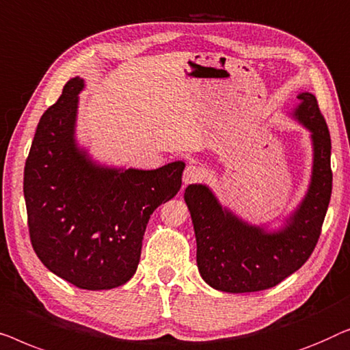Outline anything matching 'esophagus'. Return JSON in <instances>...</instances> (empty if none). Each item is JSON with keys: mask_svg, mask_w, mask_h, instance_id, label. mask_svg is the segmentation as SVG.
<instances>
[{"mask_svg": "<svg viewBox=\"0 0 350 350\" xmlns=\"http://www.w3.org/2000/svg\"><path fill=\"white\" fill-rule=\"evenodd\" d=\"M204 177V171L200 168V166L195 165H187V168L184 170V174H182V182L184 185L193 184V182H198Z\"/></svg>", "mask_w": 350, "mask_h": 350, "instance_id": "esophagus-1", "label": "esophagus"}]
</instances>
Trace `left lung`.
Segmentation results:
<instances>
[{"mask_svg": "<svg viewBox=\"0 0 350 350\" xmlns=\"http://www.w3.org/2000/svg\"><path fill=\"white\" fill-rule=\"evenodd\" d=\"M287 112L309 131L312 166L299 203L278 225L252 224L222 204L206 184H190L184 200L196 239V265L211 287L226 293L271 288L298 271L316 247L332 196V141L312 93L299 92Z\"/></svg>", "mask_w": 350, "mask_h": 350, "instance_id": "1", "label": "left lung"}]
</instances>
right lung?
<instances>
[{
	"instance_id": "add662e5",
	"label": "right lung",
	"mask_w": 350,
	"mask_h": 350,
	"mask_svg": "<svg viewBox=\"0 0 350 350\" xmlns=\"http://www.w3.org/2000/svg\"><path fill=\"white\" fill-rule=\"evenodd\" d=\"M82 77H72L39 120L23 195L33 249L49 271L85 290L126 284L139 265L150 215L176 196L184 161L157 170L95 160L77 141Z\"/></svg>"
}]
</instances>
